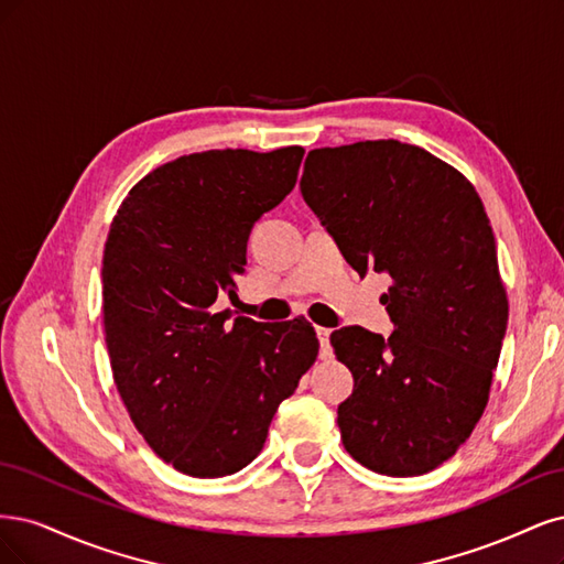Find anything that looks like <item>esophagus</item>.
Masks as SVG:
<instances>
[{
  "instance_id": "esophagus-1",
  "label": "esophagus",
  "mask_w": 564,
  "mask_h": 564,
  "mask_svg": "<svg viewBox=\"0 0 564 564\" xmlns=\"http://www.w3.org/2000/svg\"><path fill=\"white\" fill-rule=\"evenodd\" d=\"M316 337L321 344V358L330 356V330L328 328H316Z\"/></svg>"
}]
</instances>
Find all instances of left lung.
<instances>
[{
  "label": "left lung",
  "instance_id": "1",
  "mask_svg": "<svg viewBox=\"0 0 564 564\" xmlns=\"http://www.w3.org/2000/svg\"><path fill=\"white\" fill-rule=\"evenodd\" d=\"M300 189L360 276H391L379 297L389 339L358 325L330 335L354 375L337 410L344 449L381 476L429 474L480 422L506 335L480 196L449 163L398 140L312 150Z\"/></svg>",
  "mask_w": 564,
  "mask_h": 564
}]
</instances>
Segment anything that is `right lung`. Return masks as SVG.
Wrapping results in <instances>:
<instances>
[{
	"instance_id": "obj_1",
	"label": "right lung",
	"mask_w": 564,
	"mask_h": 564,
	"mask_svg": "<svg viewBox=\"0 0 564 564\" xmlns=\"http://www.w3.org/2000/svg\"><path fill=\"white\" fill-rule=\"evenodd\" d=\"M304 150H208L163 163L123 198L102 252V323L117 391L159 459L223 478L264 447L314 366L312 323L215 312L258 217L293 192Z\"/></svg>"
}]
</instances>
